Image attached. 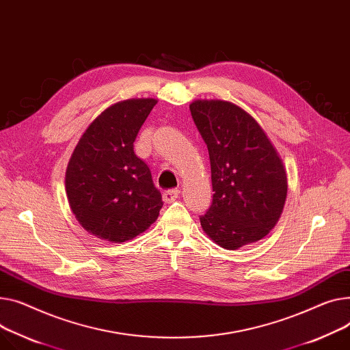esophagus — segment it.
Masks as SVG:
<instances>
[{
  "label": "esophagus",
  "instance_id": "obj_1",
  "mask_svg": "<svg viewBox=\"0 0 350 350\" xmlns=\"http://www.w3.org/2000/svg\"><path fill=\"white\" fill-rule=\"evenodd\" d=\"M178 196H180V190H177V189L166 190L165 193H163V201L170 204V202L176 201V198H178Z\"/></svg>",
  "mask_w": 350,
  "mask_h": 350
}]
</instances>
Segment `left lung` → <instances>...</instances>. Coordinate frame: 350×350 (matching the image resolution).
Wrapping results in <instances>:
<instances>
[{
	"label": "left lung",
	"mask_w": 350,
	"mask_h": 350,
	"mask_svg": "<svg viewBox=\"0 0 350 350\" xmlns=\"http://www.w3.org/2000/svg\"><path fill=\"white\" fill-rule=\"evenodd\" d=\"M190 111L211 163L214 196L200 217L204 232L228 250L260 241L286 202L282 159L260 125L238 105L198 100Z\"/></svg>",
	"instance_id": "left-lung-1"
}]
</instances>
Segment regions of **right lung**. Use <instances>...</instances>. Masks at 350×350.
Returning <instances> with one entry per match:
<instances>
[{
    "mask_svg": "<svg viewBox=\"0 0 350 350\" xmlns=\"http://www.w3.org/2000/svg\"><path fill=\"white\" fill-rule=\"evenodd\" d=\"M153 98L116 103L83 133L66 172L70 208L94 237L120 243L142 234L159 217L161 194L133 142Z\"/></svg>",
    "mask_w": 350,
    "mask_h": 350,
    "instance_id": "add662e5",
    "label": "right lung"
}]
</instances>
